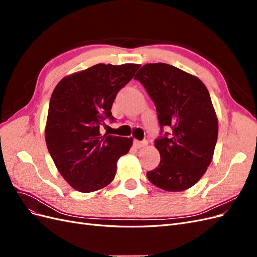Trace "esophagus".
I'll list each match as a JSON object with an SVG mask.
<instances>
[{"instance_id":"34e87169","label":"esophagus","mask_w":257,"mask_h":257,"mask_svg":"<svg viewBox=\"0 0 257 257\" xmlns=\"http://www.w3.org/2000/svg\"><path fill=\"white\" fill-rule=\"evenodd\" d=\"M134 147L135 148H142V147H144V146H146L147 145V142H139V141H134Z\"/></svg>"}]
</instances>
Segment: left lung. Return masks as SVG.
<instances>
[{"instance_id":"left-lung-1","label":"left lung","mask_w":257,"mask_h":257,"mask_svg":"<svg viewBox=\"0 0 257 257\" xmlns=\"http://www.w3.org/2000/svg\"><path fill=\"white\" fill-rule=\"evenodd\" d=\"M134 78L142 82L157 107L161 133L164 126L172 128L155 139L161 162L147 177L164 191L188 190L211 163L219 131L206 85L166 63L146 64Z\"/></svg>"}]
</instances>
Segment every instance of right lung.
Masks as SVG:
<instances>
[{
	"instance_id": "1",
	"label": "right lung",
	"mask_w": 257,
	"mask_h": 257,
	"mask_svg": "<svg viewBox=\"0 0 257 257\" xmlns=\"http://www.w3.org/2000/svg\"><path fill=\"white\" fill-rule=\"evenodd\" d=\"M139 64H96L64 77L49 103L45 139L59 173L75 190L105 188L115 176L116 162L130 151L133 138L102 135L118 92Z\"/></svg>"
}]
</instances>
